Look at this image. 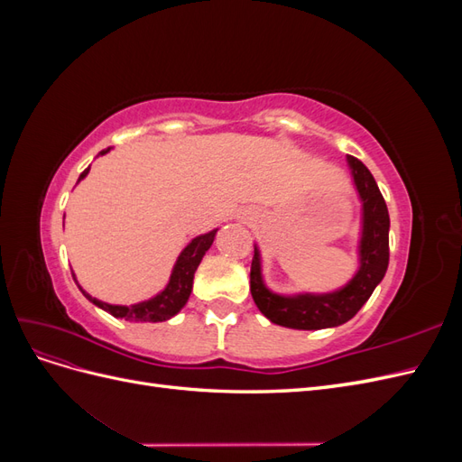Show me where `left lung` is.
<instances>
[{"label": "left lung", "mask_w": 462, "mask_h": 462, "mask_svg": "<svg viewBox=\"0 0 462 462\" xmlns=\"http://www.w3.org/2000/svg\"><path fill=\"white\" fill-rule=\"evenodd\" d=\"M346 163L351 167L353 185L360 200L358 270L343 287L329 292L279 295L263 283L260 248L254 245V258L250 265V292L258 310L272 324L291 329L337 328L365 306L387 272L389 212L385 200L365 163L353 156H346Z\"/></svg>", "instance_id": "1"}]
</instances>
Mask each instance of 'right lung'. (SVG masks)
Returning a JSON list of instances; mask_svg holds the SVG:
<instances>
[{
  "mask_svg": "<svg viewBox=\"0 0 462 462\" xmlns=\"http://www.w3.org/2000/svg\"><path fill=\"white\" fill-rule=\"evenodd\" d=\"M107 152H109V148L102 150L100 153L104 156V153H107ZM88 171H90V167H87V170L80 173L77 183H80V180L88 175ZM216 233H217V229L194 236V239L183 248V253L179 254L173 270H171L170 282H167V285L158 292V295H153L148 300L136 302L131 306L109 304V302L90 297L85 289H82L79 283L77 285H79L82 295H85L92 304H96L97 309L109 312L114 318H121L127 321H165V319L173 318L187 304V300L190 297V291H192L194 272H197L204 254L208 253V248L212 246ZM73 279H75V273H73Z\"/></svg>",
  "mask_w": 462,
  "mask_h": 462,
  "instance_id": "obj_1",
  "label": "right lung"
}]
</instances>
